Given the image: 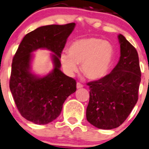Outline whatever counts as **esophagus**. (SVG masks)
<instances>
[{"label":"esophagus","instance_id":"34e87169","mask_svg":"<svg viewBox=\"0 0 149 149\" xmlns=\"http://www.w3.org/2000/svg\"><path fill=\"white\" fill-rule=\"evenodd\" d=\"M76 87H77V89H80L81 88V87H83V85L81 84V83L77 82V84H76Z\"/></svg>","mask_w":149,"mask_h":149}]
</instances>
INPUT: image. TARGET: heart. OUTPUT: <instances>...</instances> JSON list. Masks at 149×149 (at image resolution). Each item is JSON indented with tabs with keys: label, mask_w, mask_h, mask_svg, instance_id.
Here are the masks:
<instances>
[{
	"label": "heart",
	"mask_w": 149,
	"mask_h": 149,
	"mask_svg": "<svg viewBox=\"0 0 149 149\" xmlns=\"http://www.w3.org/2000/svg\"><path fill=\"white\" fill-rule=\"evenodd\" d=\"M114 55L111 43L96 37L79 39L71 43L68 53H62L60 62L65 71L73 76L81 64V72L88 79L97 80L107 73Z\"/></svg>",
	"instance_id": "obj_1"
}]
</instances>
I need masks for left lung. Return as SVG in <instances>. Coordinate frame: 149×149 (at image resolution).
<instances>
[{
  "mask_svg": "<svg viewBox=\"0 0 149 149\" xmlns=\"http://www.w3.org/2000/svg\"><path fill=\"white\" fill-rule=\"evenodd\" d=\"M120 56L110 73L87 83L90 100L87 121L101 129L118 127L138 100L141 71L137 50L122 34L118 35Z\"/></svg>",
  "mask_w": 149,
  "mask_h": 149,
  "instance_id": "left-lung-1",
  "label": "left lung"
}]
</instances>
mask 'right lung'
Returning a JSON list of instances; mask_svg holds the SVG:
<instances>
[{"label": "right lung", "mask_w": 149, "mask_h": 149, "mask_svg": "<svg viewBox=\"0 0 149 149\" xmlns=\"http://www.w3.org/2000/svg\"><path fill=\"white\" fill-rule=\"evenodd\" d=\"M75 26L71 23L37 28L23 37L14 56L9 88L18 111L35 124H47L55 120L67 98L76 92V80L61 71L59 60ZM39 48L54 53V69L43 77L30 72L31 53Z\"/></svg>", "instance_id": "1"}]
</instances>
